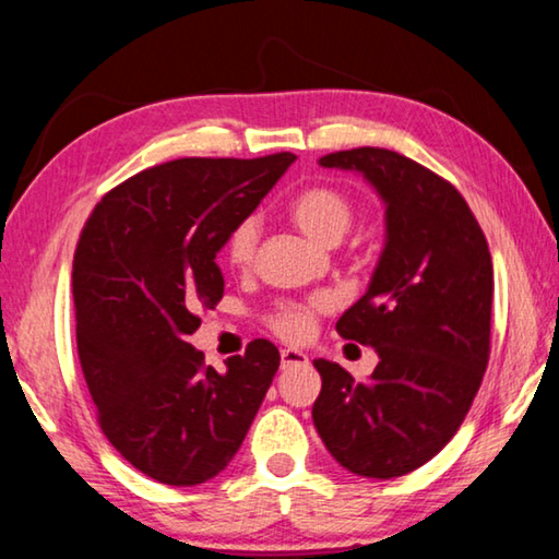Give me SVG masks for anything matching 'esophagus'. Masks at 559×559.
<instances>
[{"mask_svg":"<svg viewBox=\"0 0 559 559\" xmlns=\"http://www.w3.org/2000/svg\"><path fill=\"white\" fill-rule=\"evenodd\" d=\"M308 356L304 350L296 348H283L281 350V368H294V366H306Z\"/></svg>","mask_w":559,"mask_h":559,"instance_id":"obj_1","label":"esophagus"}]
</instances>
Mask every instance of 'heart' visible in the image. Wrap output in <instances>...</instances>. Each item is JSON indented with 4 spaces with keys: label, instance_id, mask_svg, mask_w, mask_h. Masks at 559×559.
<instances>
[{
    "label": "heart",
    "instance_id": "1",
    "mask_svg": "<svg viewBox=\"0 0 559 559\" xmlns=\"http://www.w3.org/2000/svg\"><path fill=\"white\" fill-rule=\"evenodd\" d=\"M290 216L300 231L311 236L313 241L335 243L353 224V203L333 186H311L290 203ZM255 246H259V221L243 218L226 238V261L238 271L248 269L255 255ZM321 311H325L323 298L283 300L265 316V323L278 338L300 343L313 333L316 318Z\"/></svg>",
    "mask_w": 559,
    "mask_h": 559
}]
</instances>
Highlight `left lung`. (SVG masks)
Instances as JSON below:
<instances>
[{"instance_id": "8db88e82", "label": "left lung", "mask_w": 559, "mask_h": 559, "mask_svg": "<svg viewBox=\"0 0 559 559\" xmlns=\"http://www.w3.org/2000/svg\"><path fill=\"white\" fill-rule=\"evenodd\" d=\"M360 171L385 201L373 281L335 323L378 350L368 380L318 358V436L345 471L391 480L436 457L463 425L490 360L492 259L453 183L397 152L360 146L321 158Z\"/></svg>"}]
</instances>
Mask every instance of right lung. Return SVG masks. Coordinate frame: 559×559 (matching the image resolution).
Instances as JSON below:
<instances>
[{
    "mask_svg": "<svg viewBox=\"0 0 559 559\" xmlns=\"http://www.w3.org/2000/svg\"><path fill=\"white\" fill-rule=\"evenodd\" d=\"M296 162L176 158L114 186L79 236L72 269L76 350L96 420L156 483L189 487L231 463L281 366L255 338L226 373L189 335L224 296L216 253Z\"/></svg>",
    "mask_w": 559,
    "mask_h": 559,
    "instance_id": "1",
    "label": "right lung"
}]
</instances>
